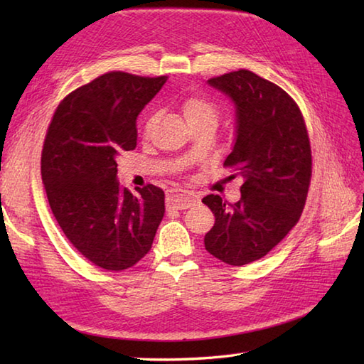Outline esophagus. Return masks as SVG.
Returning a JSON list of instances; mask_svg holds the SVG:
<instances>
[{
  "label": "esophagus",
  "instance_id": "34e87169",
  "mask_svg": "<svg viewBox=\"0 0 364 364\" xmlns=\"http://www.w3.org/2000/svg\"><path fill=\"white\" fill-rule=\"evenodd\" d=\"M197 202L198 198L186 191H170V194L167 196L168 210H188Z\"/></svg>",
  "mask_w": 364,
  "mask_h": 364
}]
</instances>
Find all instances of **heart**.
<instances>
[{
  "label": "heart",
  "instance_id": "b5f03b06",
  "mask_svg": "<svg viewBox=\"0 0 364 364\" xmlns=\"http://www.w3.org/2000/svg\"><path fill=\"white\" fill-rule=\"evenodd\" d=\"M181 112L184 119L192 125H202V123H218L219 109L210 100L203 97H189L181 103Z\"/></svg>",
  "mask_w": 364,
  "mask_h": 364
}]
</instances>
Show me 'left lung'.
<instances>
[{"mask_svg": "<svg viewBox=\"0 0 364 364\" xmlns=\"http://www.w3.org/2000/svg\"><path fill=\"white\" fill-rule=\"evenodd\" d=\"M235 105V144L223 166L244 178L235 205L206 196L215 222L205 249L230 266L264 257L300 219L311 180V149L296 102L250 70L208 80Z\"/></svg>", "mask_w": 364, "mask_h": 364, "instance_id": "left-lung-1", "label": "left lung"}]
</instances>
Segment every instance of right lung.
I'll use <instances>...</instances> for the list:
<instances>
[{"instance_id":"1","label":"right lung","mask_w":364,"mask_h":364,"mask_svg":"<svg viewBox=\"0 0 364 364\" xmlns=\"http://www.w3.org/2000/svg\"><path fill=\"white\" fill-rule=\"evenodd\" d=\"M167 76L109 72L72 92L53 115L42 151L51 211L84 258L106 270L134 266L164 218V192L122 188L117 159L136 149V120Z\"/></svg>"}]
</instances>
